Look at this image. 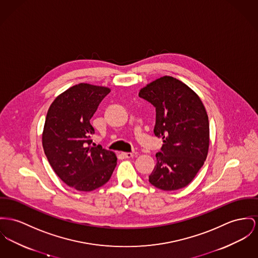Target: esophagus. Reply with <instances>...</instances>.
Masks as SVG:
<instances>
[{"label": "esophagus", "mask_w": 258, "mask_h": 258, "mask_svg": "<svg viewBox=\"0 0 258 258\" xmlns=\"http://www.w3.org/2000/svg\"><path fill=\"white\" fill-rule=\"evenodd\" d=\"M122 155L127 157V158H131V157H134L136 155L135 152H132V153H122Z\"/></svg>", "instance_id": "esophagus-1"}]
</instances>
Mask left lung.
I'll return each instance as SVG.
<instances>
[{"label": "left lung", "instance_id": "1", "mask_svg": "<svg viewBox=\"0 0 258 258\" xmlns=\"http://www.w3.org/2000/svg\"><path fill=\"white\" fill-rule=\"evenodd\" d=\"M139 97L155 107V136L163 140L149 181L158 189L189 185L206 161L209 122L200 97L180 80L163 76L141 89Z\"/></svg>", "mask_w": 258, "mask_h": 258}]
</instances>
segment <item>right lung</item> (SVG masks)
Segmentation results:
<instances>
[{"label":"right lung","instance_id":"obj_1","mask_svg":"<svg viewBox=\"0 0 258 258\" xmlns=\"http://www.w3.org/2000/svg\"><path fill=\"white\" fill-rule=\"evenodd\" d=\"M109 88L86 83L70 87L52 102L44 125L42 143L55 174L68 186L91 191L104 185L117 162L115 154L96 146L90 119Z\"/></svg>","mask_w":258,"mask_h":258}]
</instances>
